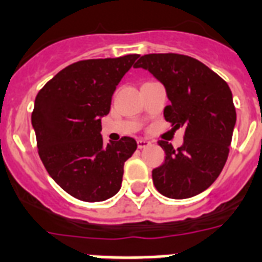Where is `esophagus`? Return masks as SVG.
Returning <instances> with one entry per match:
<instances>
[{"label":"esophagus","instance_id":"34e87169","mask_svg":"<svg viewBox=\"0 0 262 262\" xmlns=\"http://www.w3.org/2000/svg\"><path fill=\"white\" fill-rule=\"evenodd\" d=\"M148 145H151V143L149 141H147V140H137V147H139L140 149H143V148H147Z\"/></svg>","mask_w":262,"mask_h":262}]
</instances>
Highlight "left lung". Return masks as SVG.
Instances as JSON below:
<instances>
[{"mask_svg":"<svg viewBox=\"0 0 262 262\" xmlns=\"http://www.w3.org/2000/svg\"><path fill=\"white\" fill-rule=\"evenodd\" d=\"M133 67L148 70L163 83L170 100L165 119L174 129L185 127L184 143L177 149L158 141L166 157L152 170L155 188L171 199L203 192L227 162L236 123L228 83L202 61L177 53L144 55Z\"/></svg>","mask_w":262,"mask_h":262,"instance_id":"left-lung-1","label":"left lung"}]
</instances>
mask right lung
I'll use <instances>...</instances> for the list:
<instances>
[{"label":"right lung","instance_id":"obj_1","mask_svg":"<svg viewBox=\"0 0 262 262\" xmlns=\"http://www.w3.org/2000/svg\"><path fill=\"white\" fill-rule=\"evenodd\" d=\"M139 55L81 60L38 92L31 114L39 158L52 179L71 196L101 202L122 184L123 165L137 143L132 137L103 143L101 118L117 85Z\"/></svg>","mask_w":262,"mask_h":262}]
</instances>
